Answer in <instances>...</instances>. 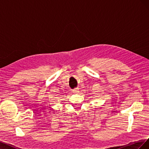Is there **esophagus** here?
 Listing matches in <instances>:
<instances>
[{"mask_svg":"<svg viewBox=\"0 0 149 149\" xmlns=\"http://www.w3.org/2000/svg\"><path fill=\"white\" fill-rule=\"evenodd\" d=\"M73 93H79V89H78V88L74 89L73 90Z\"/></svg>","mask_w":149,"mask_h":149,"instance_id":"34e87169","label":"esophagus"}]
</instances>
